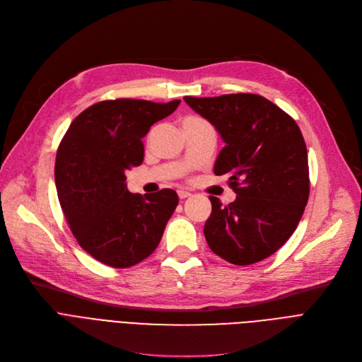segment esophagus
Instances as JSON below:
<instances>
[{"instance_id": "1", "label": "esophagus", "mask_w": 362, "mask_h": 362, "mask_svg": "<svg viewBox=\"0 0 362 362\" xmlns=\"http://www.w3.org/2000/svg\"><path fill=\"white\" fill-rule=\"evenodd\" d=\"M177 195H179L180 199H185V198H187V197H191V192H187V191H177Z\"/></svg>"}]
</instances>
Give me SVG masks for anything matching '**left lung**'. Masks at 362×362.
<instances>
[{
  "mask_svg": "<svg viewBox=\"0 0 362 362\" xmlns=\"http://www.w3.org/2000/svg\"><path fill=\"white\" fill-rule=\"evenodd\" d=\"M186 104L216 126L226 146L214 173L229 176L238 195L213 211L204 227L210 250L235 265L262 261L280 250L310 197L307 145L296 122L257 93L185 97Z\"/></svg>",
  "mask_w": 362,
  "mask_h": 362,
  "instance_id": "1",
  "label": "left lung"
}]
</instances>
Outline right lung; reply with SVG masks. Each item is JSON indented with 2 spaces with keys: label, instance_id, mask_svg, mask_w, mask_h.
<instances>
[{
  "label": "right lung",
  "instance_id": "add662e5",
  "mask_svg": "<svg viewBox=\"0 0 362 362\" xmlns=\"http://www.w3.org/2000/svg\"><path fill=\"white\" fill-rule=\"evenodd\" d=\"M180 100L151 103L119 98L93 104L69 126L54 176L73 236L95 259L132 267L158 246L179 197L173 189L130 194L126 171L144 161L142 138L170 116Z\"/></svg>",
  "mask_w": 362,
  "mask_h": 362
}]
</instances>
